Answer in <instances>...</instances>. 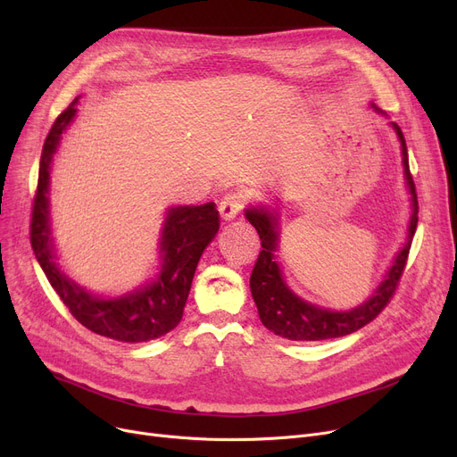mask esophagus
Returning a JSON list of instances; mask_svg holds the SVG:
<instances>
[{
  "label": "esophagus",
  "mask_w": 457,
  "mask_h": 457,
  "mask_svg": "<svg viewBox=\"0 0 457 457\" xmlns=\"http://www.w3.org/2000/svg\"><path fill=\"white\" fill-rule=\"evenodd\" d=\"M245 205V196L238 195V192H229V195H226L219 205V211H220V216L222 220L229 222L233 219H237L238 212H241Z\"/></svg>",
  "instance_id": "esophagus-1"
}]
</instances>
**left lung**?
<instances>
[{
  "label": "left lung",
  "instance_id": "obj_1",
  "mask_svg": "<svg viewBox=\"0 0 457 457\" xmlns=\"http://www.w3.org/2000/svg\"><path fill=\"white\" fill-rule=\"evenodd\" d=\"M370 107L381 114L387 116L378 109L374 104ZM396 138L400 142V154H402V166H403V179L407 192H410V222H407V233L402 248L396 252L391 267L387 269L386 276L379 281L374 293L363 302L352 309L335 311L329 307H320L317 303H311L296 295L289 283H287L281 265H279V243H281V216L278 205L257 204L248 205L245 209V216L248 222L257 229L261 238V253L250 276V291L253 302L259 311V319L269 328L272 333L279 335L283 339L291 341H324L345 337L369 324L372 319L379 315V311L387 305L389 298L393 296L398 279L403 272L407 253H410L413 235L417 229V195H415V183L410 174V159H407V146L402 129L389 122Z\"/></svg>",
  "mask_w": 457,
  "mask_h": 457
}]
</instances>
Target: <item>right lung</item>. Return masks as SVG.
<instances>
[{"label":"right lung","mask_w":457,"mask_h":457,"mask_svg":"<svg viewBox=\"0 0 457 457\" xmlns=\"http://www.w3.org/2000/svg\"><path fill=\"white\" fill-rule=\"evenodd\" d=\"M78 102L79 96L57 116L44 142L33 204L31 246L47 281L78 322L102 337L120 343H148L162 337L179 324L198 261L219 233V211L212 202L168 207L157 243L159 269L154 278L135 287L133 291L105 296L88 291L70 278L59 265L52 235L50 174L62 135L78 114Z\"/></svg>","instance_id":"right-lung-1"}]
</instances>
